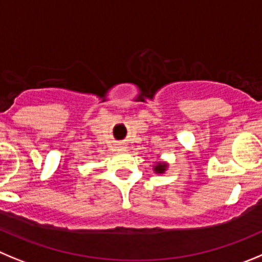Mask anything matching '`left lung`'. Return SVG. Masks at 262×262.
Masks as SVG:
<instances>
[{
    "label": "left lung",
    "mask_w": 262,
    "mask_h": 262,
    "mask_svg": "<svg viewBox=\"0 0 262 262\" xmlns=\"http://www.w3.org/2000/svg\"><path fill=\"white\" fill-rule=\"evenodd\" d=\"M165 168H167V164H164V163H159V164L155 167V172L156 173H164Z\"/></svg>",
    "instance_id": "8db88e82"
}]
</instances>
